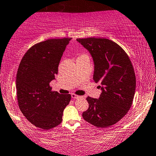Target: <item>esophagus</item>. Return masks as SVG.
<instances>
[{
  "mask_svg": "<svg viewBox=\"0 0 156 156\" xmlns=\"http://www.w3.org/2000/svg\"><path fill=\"white\" fill-rule=\"evenodd\" d=\"M71 96H72V98H73V99H77V98H78L80 97V96H79L76 95V94H71Z\"/></svg>",
  "mask_w": 156,
  "mask_h": 156,
  "instance_id": "34e87169",
  "label": "esophagus"
}]
</instances>
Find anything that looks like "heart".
Returning a JSON list of instances; mask_svg holds the SVG:
<instances>
[{"mask_svg":"<svg viewBox=\"0 0 156 156\" xmlns=\"http://www.w3.org/2000/svg\"><path fill=\"white\" fill-rule=\"evenodd\" d=\"M84 56H86V55H80V57H84ZM86 57H87V56H86Z\"/></svg>","mask_w":156,"mask_h":156,"instance_id":"heart-1","label":"heart"}]
</instances>
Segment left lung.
I'll list each match as a JSON object with an SVG mask.
<instances>
[{
    "instance_id": "1",
    "label": "left lung",
    "mask_w": 156,
    "mask_h": 156,
    "mask_svg": "<svg viewBox=\"0 0 156 156\" xmlns=\"http://www.w3.org/2000/svg\"><path fill=\"white\" fill-rule=\"evenodd\" d=\"M90 52L94 63V80L99 83L98 98L88 96L89 106L83 118L97 127H108L119 122L130 109L136 78L129 57L119 45L105 38L77 39Z\"/></svg>"
}]
</instances>
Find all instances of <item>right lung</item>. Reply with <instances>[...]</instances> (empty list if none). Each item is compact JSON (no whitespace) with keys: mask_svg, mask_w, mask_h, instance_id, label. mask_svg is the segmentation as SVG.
<instances>
[{"mask_svg":"<svg viewBox=\"0 0 156 156\" xmlns=\"http://www.w3.org/2000/svg\"><path fill=\"white\" fill-rule=\"evenodd\" d=\"M72 38L51 39L37 43L23 55L16 75V88L19 109L37 127L49 129L60 125L70 94L52 91L66 46Z\"/></svg>","mask_w":156,"mask_h":156,"instance_id":"obj_1","label":"right lung"}]
</instances>
